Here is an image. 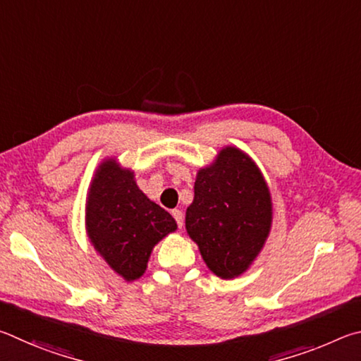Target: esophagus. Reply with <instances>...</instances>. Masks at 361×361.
Segmentation results:
<instances>
[{
    "label": "esophagus",
    "instance_id": "1",
    "mask_svg": "<svg viewBox=\"0 0 361 361\" xmlns=\"http://www.w3.org/2000/svg\"><path fill=\"white\" fill-rule=\"evenodd\" d=\"M173 217L176 219L177 226H179V228H182V226H184V214H182V211L174 209L173 211Z\"/></svg>",
    "mask_w": 361,
    "mask_h": 361
}]
</instances>
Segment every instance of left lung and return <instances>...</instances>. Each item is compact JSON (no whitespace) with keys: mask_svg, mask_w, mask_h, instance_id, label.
<instances>
[{"mask_svg":"<svg viewBox=\"0 0 361 361\" xmlns=\"http://www.w3.org/2000/svg\"><path fill=\"white\" fill-rule=\"evenodd\" d=\"M271 219L267 182L241 150L225 147L216 163L200 169L185 228L214 274L241 276L267 241Z\"/></svg>","mask_w":361,"mask_h":361,"instance_id":"8db88e82","label":"left lung"}]
</instances>
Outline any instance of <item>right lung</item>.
<instances>
[{"mask_svg": "<svg viewBox=\"0 0 361 361\" xmlns=\"http://www.w3.org/2000/svg\"><path fill=\"white\" fill-rule=\"evenodd\" d=\"M87 233L94 249L125 281L139 279L154 245L177 225L169 212L139 190L133 171L101 163L87 201Z\"/></svg>", "mask_w": 361, "mask_h": 361, "instance_id": "obj_1", "label": "right lung"}]
</instances>
